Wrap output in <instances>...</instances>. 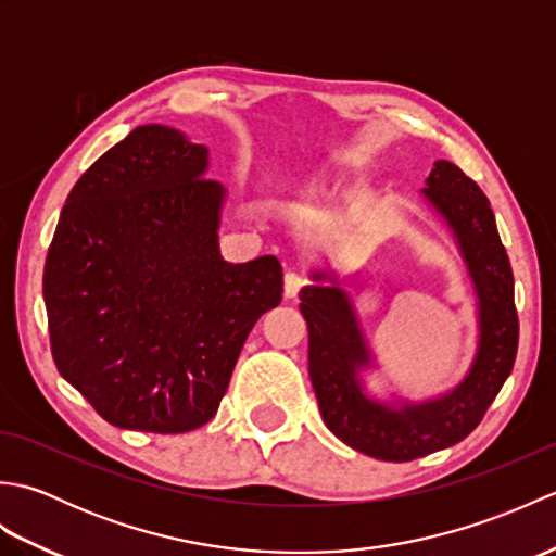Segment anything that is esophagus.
Wrapping results in <instances>:
<instances>
[{"instance_id":"1","label":"esophagus","mask_w":556,"mask_h":556,"mask_svg":"<svg viewBox=\"0 0 556 556\" xmlns=\"http://www.w3.org/2000/svg\"><path fill=\"white\" fill-rule=\"evenodd\" d=\"M303 285H305V277L301 275V271L289 269L287 275H285V296L287 299H296L299 291L303 289Z\"/></svg>"}]
</instances>
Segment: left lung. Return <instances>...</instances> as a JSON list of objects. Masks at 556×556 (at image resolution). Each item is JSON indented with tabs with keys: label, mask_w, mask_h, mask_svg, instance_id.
I'll use <instances>...</instances> for the list:
<instances>
[{
	"label": "left lung",
	"mask_w": 556,
	"mask_h": 556,
	"mask_svg": "<svg viewBox=\"0 0 556 556\" xmlns=\"http://www.w3.org/2000/svg\"><path fill=\"white\" fill-rule=\"evenodd\" d=\"M420 195L452 231L478 299V349L456 387L422 401L370 396L361 372L375 361L349 293L332 271H313L317 285L301 289L308 372L323 420L341 442L380 460L428 456L473 432L511 375L518 349L514 275L490 200L446 160L434 162ZM325 278L333 285L320 286Z\"/></svg>",
	"instance_id": "1"
}]
</instances>
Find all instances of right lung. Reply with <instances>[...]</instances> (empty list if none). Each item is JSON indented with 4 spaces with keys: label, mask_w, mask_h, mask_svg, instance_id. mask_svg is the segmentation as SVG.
Listing matches in <instances>:
<instances>
[{
    "label": "right lung",
    "mask_w": 556,
    "mask_h": 556,
    "mask_svg": "<svg viewBox=\"0 0 556 556\" xmlns=\"http://www.w3.org/2000/svg\"><path fill=\"white\" fill-rule=\"evenodd\" d=\"M207 167V148L176 128H134L71 188L47 251L56 370L116 428L205 425L245 337L281 301L275 255L222 257L227 191Z\"/></svg>",
    "instance_id": "add662e5"
}]
</instances>
